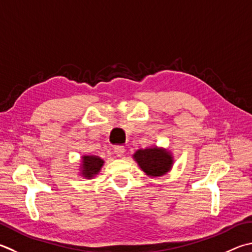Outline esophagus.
<instances>
[{
	"instance_id": "esophagus-1",
	"label": "esophagus",
	"mask_w": 252,
	"mask_h": 252,
	"mask_svg": "<svg viewBox=\"0 0 252 252\" xmlns=\"http://www.w3.org/2000/svg\"><path fill=\"white\" fill-rule=\"evenodd\" d=\"M114 153L117 154L118 158H125L126 148L125 146H116V149H114Z\"/></svg>"
}]
</instances>
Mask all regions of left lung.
Instances as JSON below:
<instances>
[{
    "label": "left lung",
    "instance_id": "1",
    "mask_svg": "<svg viewBox=\"0 0 252 252\" xmlns=\"http://www.w3.org/2000/svg\"><path fill=\"white\" fill-rule=\"evenodd\" d=\"M140 168L146 175L151 177H159L172 170L174 164L171 151L158 146L146 149H139L132 155Z\"/></svg>",
    "mask_w": 252,
    "mask_h": 252
}]
</instances>
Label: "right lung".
Returning <instances> with one entry per match:
<instances>
[{
    "mask_svg": "<svg viewBox=\"0 0 252 252\" xmlns=\"http://www.w3.org/2000/svg\"><path fill=\"white\" fill-rule=\"evenodd\" d=\"M103 164V159L97 157V155H84V157H81L79 174L82 177L87 178V180H91V178L95 177L100 173Z\"/></svg>",
    "mask_w": 252,
    "mask_h": 252,
    "instance_id": "obj_1",
    "label": "right lung"
}]
</instances>
